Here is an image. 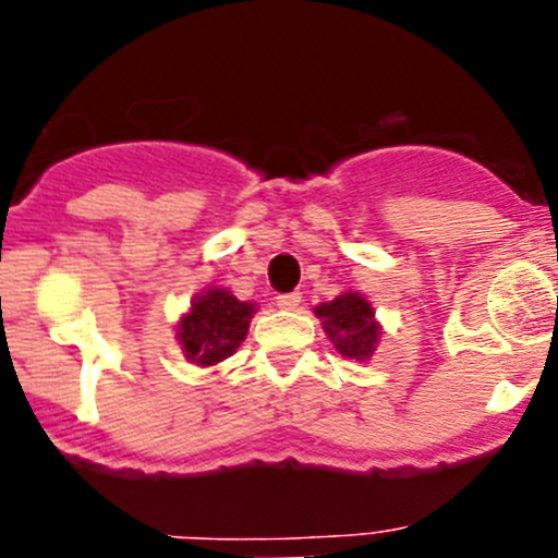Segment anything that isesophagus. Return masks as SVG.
<instances>
[{
  "label": "esophagus",
  "instance_id": "esophagus-1",
  "mask_svg": "<svg viewBox=\"0 0 558 558\" xmlns=\"http://www.w3.org/2000/svg\"><path fill=\"white\" fill-rule=\"evenodd\" d=\"M275 302H278L280 311H296V307H300V302H302V296L296 294V291H291V294H280Z\"/></svg>",
  "mask_w": 558,
  "mask_h": 558
}]
</instances>
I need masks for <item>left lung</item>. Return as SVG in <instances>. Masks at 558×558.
<instances>
[{"mask_svg": "<svg viewBox=\"0 0 558 558\" xmlns=\"http://www.w3.org/2000/svg\"><path fill=\"white\" fill-rule=\"evenodd\" d=\"M315 318L324 324L326 337L335 342L337 353L356 362H369L378 351L384 326L375 318V307L359 291H342L340 296L329 302H320L313 307Z\"/></svg>", "mask_w": 558, "mask_h": 558, "instance_id": "left-lung-1", "label": "left lung"}]
</instances>
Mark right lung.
Instances as JSON below:
<instances>
[{"mask_svg": "<svg viewBox=\"0 0 558 558\" xmlns=\"http://www.w3.org/2000/svg\"><path fill=\"white\" fill-rule=\"evenodd\" d=\"M256 302H240L232 291L207 286L174 326L185 362L202 369L227 362L245 340Z\"/></svg>", "mask_w": 558, "mask_h": 558, "instance_id": "obj_1", "label": "right lung"}]
</instances>
